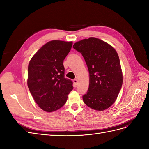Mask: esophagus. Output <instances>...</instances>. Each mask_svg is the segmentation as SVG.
Returning a JSON list of instances; mask_svg holds the SVG:
<instances>
[{
    "label": "esophagus",
    "mask_w": 149,
    "mask_h": 149,
    "mask_svg": "<svg viewBox=\"0 0 149 149\" xmlns=\"http://www.w3.org/2000/svg\"><path fill=\"white\" fill-rule=\"evenodd\" d=\"M73 83H74V87H76V86H77V84H78V80L76 79H74L73 80Z\"/></svg>",
    "instance_id": "1"
}]
</instances>
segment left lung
Returning a JSON list of instances; mask_svg holds the SVG:
<instances>
[{"instance_id":"left-lung-1","label":"left lung","mask_w":149,"mask_h":149,"mask_svg":"<svg viewBox=\"0 0 149 149\" xmlns=\"http://www.w3.org/2000/svg\"><path fill=\"white\" fill-rule=\"evenodd\" d=\"M73 47L81 53L89 73L84 102L97 111L107 109L116 101L123 81L118 53L109 44L94 37L81 40Z\"/></svg>"}]
</instances>
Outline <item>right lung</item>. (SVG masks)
I'll return each mask as SVG.
<instances>
[{"label":"right lung","mask_w":149,"mask_h":149,"mask_svg":"<svg viewBox=\"0 0 149 149\" xmlns=\"http://www.w3.org/2000/svg\"><path fill=\"white\" fill-rule=\"evenodd\" d=\"M73 43L52 40L38 49L28 67L27 84L35 101L43 111L59 109L66 102L73 82L65 78L63 61Z\"/></svg>","instance_id":"1"}]
</instances>
